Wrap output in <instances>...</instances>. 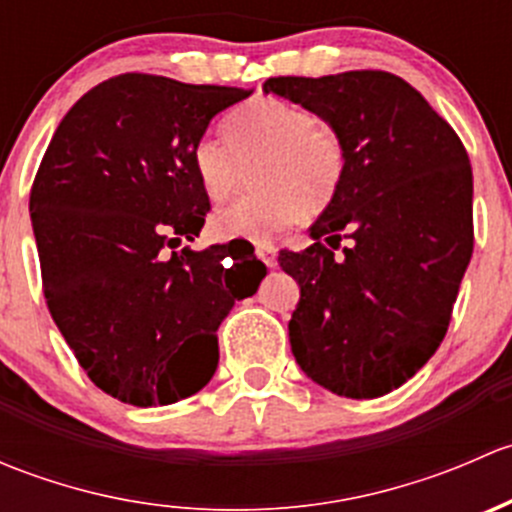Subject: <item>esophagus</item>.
Segmentation results:
<instances>
[{"instance_id":"1","label":"esophagus","mask_w":512,"mask_h":512,"mask_svg":"<svg viewBox=\"0 0 512 512\" xmlns=\"http://www.w3.org/2000/svg\"><path fill=\"white\" fill-rule=\"evenodd\" d=\"M255 255L260 257L262 262H265L267 267H275L277 265V247L272 245L270 240H260V242H255Z\"/></svg>"}]
</instances>
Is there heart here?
<instances>
[{
	"instance_id": "obj_1",
	"label": "heart",
	"mask_w": 512,
	"mask_h": 512,
	"mask_svg": "<svg viewBox=\"0 0 512 512\" xmlns=\"http://www.w3.org/2000/svg\"><path fill=\"white\" fill-rule=\"evenodd\" d=\"M215 138L195 143L190 165L200 190L223 200L240 188L255 165V190L223 205L210 218L220 240H262L302 215H319L337 198L347 175V143L332 123L280 98H260L237 108Z\"/></svg>"
}]
</instances>
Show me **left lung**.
Here are the masks:
<instances>
[{
    "label": "left lung",
    "mask_w": 512,
    "mask_h": 512,
    "mask_svg": "<svg viewBox=\"0 0 512 512\" xmlns=\"http://www.w3.org/2000/svg\"><path fill=\"white\" fill-rule=\"evenodd\" d=\"M262 89L322 116L347 143V175L309 230L314 245L277 260L299 285L294 359L332 394H389L451 324L473 255L471 160L448 121L389 71L275 76Z\"/></svg>",
    "instance_id": "left-lung-1"
}]
</instances>
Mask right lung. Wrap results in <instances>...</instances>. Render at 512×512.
I'll use <instances>...</instances> for the list:
<instances>
[{
	"label": "right lung",
	"instance_id": "add662e5",
	"mask_svg": "<svg viewBox=\"0 0 512 512\" xmlns=\"http://www.w3.org/2000/svg\"><path fill=\"white\" fill-rule=\"evenodd\" d=\"M250 94L113 76L61 118L36 170L29 213L46 307L81 369L123 404L198 394L218 369L220 322L265 277L247 247L175 250L210 210L195 143Z\"/></svg>",
	"mask_w": 512,
	"mask_h": 512
}]
</instances>
